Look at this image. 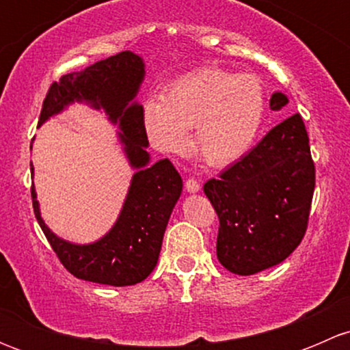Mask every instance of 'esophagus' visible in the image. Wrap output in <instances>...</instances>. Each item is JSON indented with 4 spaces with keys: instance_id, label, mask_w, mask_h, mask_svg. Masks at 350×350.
Listing matches in <instances>:
<instances>
[{
    "instance_id": "1",
    "label": "esophagus",
    "mask_w": 350,
    "mask_h": 350,
    "mask_svg": "<svg viewBox=\"0 0 350 350\" xmlns=\"http://www.w3.org/2000/svg\"><path fill=\"white\" fill-rule=\"evenodd\" d=\"M185 188H186V191H188V193H198V191H200V183H198L196 179L189 178V179H186Z\"/></svg>"
}]
</instances>
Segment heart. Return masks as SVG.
I'll list each match as a JSON object with an SVG mask.
<instances>
[{"mask_svg":"<svg viewBox=\"0 0 350 350\" xmlns=\"http://www.w3.org/2000/svg\"><path fill=\"white\" fill-rule=\"evenodd\" d=\"M266 116V93L252 74L198 69L172 81L161 100L144 107L150 140L165 152H183L193 129V147L206 164L224 167L256 142Z\"/></svg>","mask_w":350,"mask_h":350,"instance_id":"heart-1","label":"heart"}]
</instances>
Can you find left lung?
<instances>
[{"label":"left lung","mask_w":350,"mask_h":350,"mask_svg":"<svg viewBox=\"0 0 350 350\" xmlns=\"http://www.w3.org/2000/svg\"><path fill=\"white\" fill-rule=\"evenodd\" d=\"M284 105L286 94L271 96V109ZM313 189L308 133L301 115L295 113L220 178L204 183V195L220 220L217 257L221 266L250 276L283 262L305 237Z\"/></svg>","instance_id":"8db88e82"}]
</instances>
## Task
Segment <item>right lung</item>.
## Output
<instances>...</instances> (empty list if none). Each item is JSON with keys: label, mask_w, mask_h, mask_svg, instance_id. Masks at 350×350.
<instances>
[{"label": "right lung", "mask_w": 350, "mask_h": 350, "mask_svg": "<svg viewBox=\"0 0 350 350\" xmlns=\"http://www.w3.org/2000/svg\"><path fill=\"white\" fill-rule=\"evenodd\" d=\"M144 76L142 57L125 51L94 62L81 72L62 76L52 83L44 100L38 125L72 103L105 109L109 122L118 123L123 152L135 169L115 225L100 241L83 245L57 237L45 225L31 186L38 225L62 266L77 280L109 286H132L146 280L157 264L169 217L181 196L183 179L172 162L162 159L149 164L144 108L135 101ZM30 171L33 174L31 164Z\"/></svg>", "instance_id": "obj_1"}]
</instances>
